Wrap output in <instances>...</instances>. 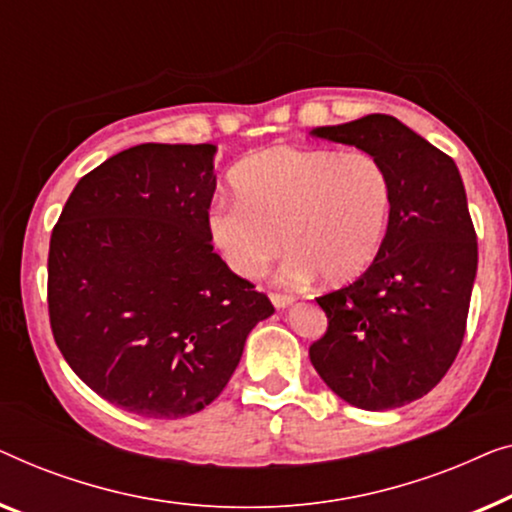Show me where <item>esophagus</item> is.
<instances>
[{"mask_svg": "<svg viewBox=\"0 0 512 512\" xmlns=\"http://www.w3.org/2000/svg\"><path fill=\"white\" fill-rule=\"evenodd\" d=\"M294 297H290V294H271V304L276 308H287L292 306Z\"/></svg>", "mask_w": 512, "mask_h": 512, "instance_id": "esophagus-1", "label": "esophagus"}]
</instances>
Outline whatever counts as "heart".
Instances as JSON below:
<instances>
[{
  "instance_id": "b5f03b06",
  "label": "heart",
  "mask_w": 512,
  "mask_h": 512,
  "mask_svg": "<svg viewBox=\"0 0 512 512\" xmlns=\"http://www.w3.org/2000/svg\"><path fill=\"white\" fill-rule=\"evenodd\" d=\"M229 181L236 201L211 208L208 236L241 278L262 276L285 248L292 280L350 283L376 262L390 229L392 174L364 150L273 146L241 160Z\"/></svg>"
}]
</instances>
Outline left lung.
Returning a JSON list of instances; mask_svg holds the SVG:
<instances>
[{"instance_id":"left-lung-1","label":"left lung","mask_w":512,"mask_h":512,"mask_svg":"<svg viewBox=\"0 0 512 512\" xmlns=\"http://www.w3.org/2000/svg\"><path fill=\"white\" fill-rule=\"evenodd\" d=\"M311 134L376 155L392 174L394 208L376 262L315 299L329 327L308 355L350 406H406L441 383L464 341L478 243L462 176L452 157L392 115Z\"/></svg>"}]
</instances>
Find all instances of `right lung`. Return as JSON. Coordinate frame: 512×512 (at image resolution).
Listing matches in <instances>:
<instances>
[{
	"label": "right lung",
	"instance_id": "right-lung-1",
	"mask_svg": "<svg viewBox=\"0 0 512 512\" xmlns=\"http://www.w3.org/2000/svg\"><path fill=\"white\" fill-rule=\"evenodd\" d=\"M211 143H141L83 176L50 236L48 313L62 357L127 413L178 420L232 378L266 294L213 253Z\"/></svg>",
	"mask_w": 512,
	"mask_h": 512
}]
</instances>
